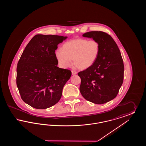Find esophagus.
Returning <instances> with one entry per match:
<instances>
[{"label": "esophagus", "mask_w": 146, "mask_h": 146, "mask_svg": "<svg viewBox=\"0 0 146 146\" xmlns=\"http://www.w3.org/2000/svg\"><path fill=\"white\" fill-rule=\"evenodd\" d=\"M72 75H76V74H77V72H76V71L72 70Z\"/></svg>", "instance_id": "esophagus-1"}]
</instances>
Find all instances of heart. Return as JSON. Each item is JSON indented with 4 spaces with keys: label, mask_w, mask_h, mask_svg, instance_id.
I'll return each instance as SVG.
<instances>
[{
    "label": "heart",
    "mask_w": 146,
    "mask_h": 146,
    "mask_svg": "<svg viewBox=\"0 0 146 146\" xmlns=\"http://www.w3.org/2000/svg\"><path fill=\"white\" fill-rule=\"evenodd\" d=\"M100 45L95 40L78 38L64 42L61 50L55 52L56 58L62 68L72 65V60L75 67L79 70L88 69L92 67L100 55Z\"/></svg>",
    "instance_id": "obj_1"
}]
</instances>
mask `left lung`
<instances>
[{
    "mask_svg": "<svg viewBox=\"0 0 146 146\" xmlns=\"http://www.w3.org/2000/svg\"><path fill=\"white\" fill-rule=\"evenodd\" d=\"M100 45V55L90 68L79 72L80 91L86 100L95 104H104L118 95L124 79V66L120 50L110 35L101 31L84 33Z\"/></svg>",
    "mask_w": 146,
    "mask_h": 146,
    "instance_id": "8db88e82",
    "label": "left lung"
}]
</instances>
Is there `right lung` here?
Segmentation results:
<instances>
[{
  "mask_svg": "<svg viewBox=\"0 0 146 146\" xmlns=\"http://www.w3.org/2000/svg\"><path fill=\"white\" fill-rule=\"evenodd\" d=\"M67 37L37 35L26 46L17 63L16 84L22 100L36 109L56 104L72 72L57 66L55 50Z\"/></svg>",
  "mask_w": 146,
  "mask_h": 146,
  "instance_id": "1",
  "label": "right lung"
}]
</instances>
